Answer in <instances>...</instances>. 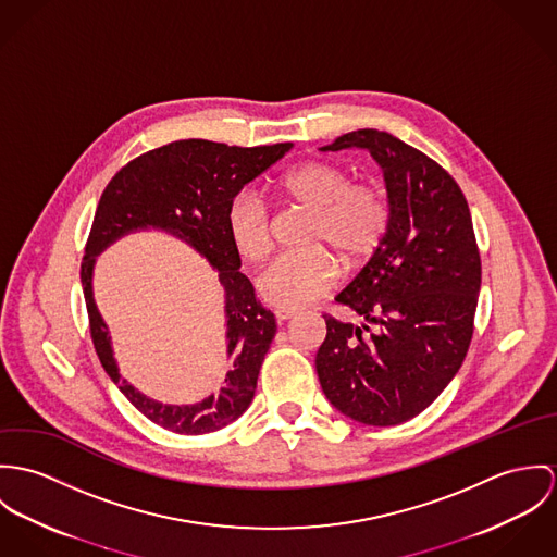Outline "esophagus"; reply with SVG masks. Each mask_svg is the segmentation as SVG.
<instances>
[{"label": "esophagus", "mask_w": 557, "mask_h": 557, "mask_svg": "<svg viewBox=\"0 0 557 557\" xmlns=\"http://www.w3.org/2000/svg\"><path fill=\"white\" fill-rule=\"evenodd\" d=\"M275 318H277V322H286V320H290V318H295V309H286V308H277L275 311Z\"/></svg>", "instance_id": "34e87169"}]
</instances>
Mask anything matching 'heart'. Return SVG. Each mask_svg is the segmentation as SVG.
Wrapping results in <instances>:
<instances>
[{
    "instance_id": "heart-1",
    "label": "heart",
    "mask_w": 557,
    "mask_h": 557,
    "mask_svg": "<svg viewBox=\"0 0 557 557\" xmlns=\"http://www.w3.org/2000/svg\"><path fill=\"white\" fill-rule=\"evenodd\" d=\"M275 191L286 202L309 209L299 239L308 248L277 256L256 277L260 297L275 308H301L324 295L337 277V264L330 255L337 256L346 269L359 267L377 251L391 228L393 211L386 189L375 182H355L352 173L333 160L293 166L275 182ZM226 228L246 260L260 262L269 256L271 211L253 189H242L231 198Z\"/></svg>"
}]
</instances>
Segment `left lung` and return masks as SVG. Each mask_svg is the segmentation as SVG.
Wrapping results in <instances>:
<instances>
[{
    "label": "left lung",
    "mask_w": 557,
    "mask_h": 557,
    "mask_svg": "<svg viewBox=\"0 0 557 557\" xmlns=\"http://www.w3.org/2000/svg\"><path fill=\"white\" fill-rule=\"evenodd\" d=\"M350 147L368 149L382 166L393 218L382 246L335 297L366 322L324 313L315 371L342 414L388 428L421 414L461 368L474 333L481 253L468 200L437 162L370 127L322 151Z\"/></svg>",
    "instance_id": "8db88e82"
}]
</instances>
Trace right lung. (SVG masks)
Returning <instances> with one entry per match:
<instances>
[{"instance_id":"obj_1","label":"right lung","mask_w":557,"mask_h":557,"mask_svg":"<svg viewBox=\"0 0 557 557\" xmlns=\"http://www.w3.org/2000/svg\"><path fill=\"white\" fill-rule=\"evenodd\" d=\"M290 147L293 143L228 147L202 138L175 140L127 162L100 196L81 262L94 348L127 401L169 432L200 435L222 430L239 419L253 399L258 371L277 324L275 315L256 299L251 282L239 271L242 258L226 228V209L237 191L282 160ZM140 227H160L184 238L219 269V278L225 286L232 363L221 388L191 407L153 403L121 380L108 330L92 301L90 273L95 256L120 236Z\"/></svg>"}]
</instances>
